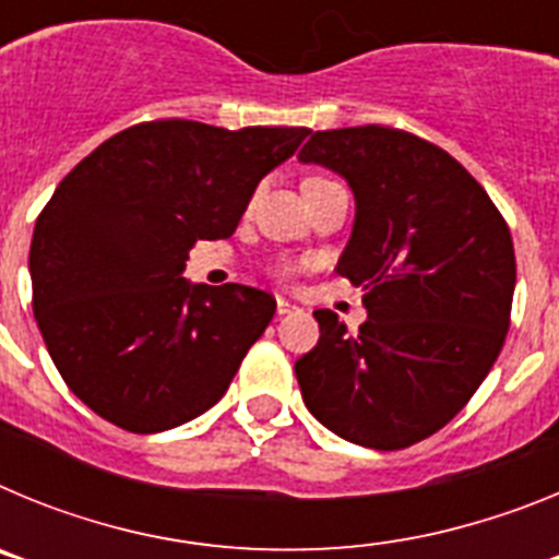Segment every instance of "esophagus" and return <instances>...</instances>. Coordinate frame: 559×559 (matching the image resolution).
I'll list each match as a JSON object with an SVG mask.
<instances>
[{
  "label": "esophagus",
  "mask_w": 559,
  "mask_h": 559,
  "mask_svg": "<svg viewBox=\"0 0 559 559\" xmlns=\"http://www.w3.org/2000/svg\"><path fill=\"white\" fill-rule=\"evenodd\" d=\"M296 305L288 302V299H283V296H276V316H288V313H296Z\"/></svg>",
  "instance_id": "esophagus-1"
}]
</instances>
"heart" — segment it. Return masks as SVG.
Masks as SVG:
<instances>
[{"instance_id": "b5f03b06", "label": "heart", "mask_w": 559, "mask_h": 559, "mask_svg": "<svg viewBox=\"0 0 559 559\" xmlns=\"http://www.w3.org/2000/svg\"><path fill=\"white\" fill-rule=\"evenodd\" d=\"M313 179H322V176H313Z\"/></svg>"}]
</instances>
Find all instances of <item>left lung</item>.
Wrapping results in <instances>:
<instances>
[{
	"instance_id": "1",
	"label": "left lung",
	"mask_w": 559,
	"mask_h": 559,
	"mask_svg": "<svg viewBox=\"0 0 559 559\" xmlns=\"http://www.w3.org/2000/svg\"><path fill=\"white\" fill-rule=\"evenodd\" d=\"M299 162L347 179L355 224L341 276L364 288L347 333L316 310L319 344L296 360L305 406L355 445L400 451L448 426L510 330L515 249L484 187L451 153L389 126L310 133Z\"/></svg>"
}]
</instances>
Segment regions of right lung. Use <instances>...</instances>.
Listing matches in <instances>:
<instances>
[{"label": "right lung", "instance_id": "obj_1", "mask_svg": "<svg viewBox=\"0 0 559 559\" xmlns=\"http://www.w3.org/2000/svg\"><path fill=\"white\" fill-rule=\"evenodd\" d=\"M308 133L153 120L67 173L29 243L33 313L63 383L92 412L159 433L224 397L274 319V296L190 285L181 271L199 240L237 229L260 179Z\"/></svg>", "mask_w": 559, "mask_h": 559}]
</instances>
